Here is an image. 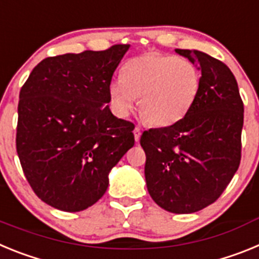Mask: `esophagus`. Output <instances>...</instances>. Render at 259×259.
I'll return each mask as SVG.
<instances>
[{
  "label": "esophagus",
  "instance_id": "1",
  "mask_svg": "<svg viewBox=\"0 0 259 259\" xmlns=\"http://www.w3.org/2000/svg\"><path fill=\"white\" fill-rule=\"evenodd\" d=\"M134 135H135V140H136V143H139V140H140V136H141V130H140V128L135 127Z\"/></svg>",
  "mask_w": 259,
  "mask_h": 259
}]
</instances>
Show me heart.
Wrapping results in <instances>:
<instances>
[{"label": "heart", "mask_w": 259, "mask_h": 259, "mask_svg": "<svg viewBox=\"0 0 259 259\" xmlns=\"http://www.w3.org/2000/svg\"><path fill=\"white\" fill-rule=\"evenodd\" d=\"M201 71L192 61L159 52L132 58L123 76L109 87L110 102L119 116H127L139 98V113L155 127H168L182 120L197 100Z\"/></svg>", "instance_id": "obj_1"}]
</instances>
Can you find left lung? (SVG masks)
Instances as JSON below:
<instances>
[{"label": "left lung", "mask_w": 259, "mask_h": 259, "mask_svg": "<svg viewBox=\"0 0 259 259\" xmlns=\"http://www.w3.org/2000/svg\"><path fill=\"white\" fill-rule=\"evenodd\" d=\"M175 52L198 65L200 93L182 120L145 131L140 144L154 202L189 214L218 200L239 168L244 104L227 65L200 50Z\"/></svg>", "instance_id": "8db88e82"}]
</instances>
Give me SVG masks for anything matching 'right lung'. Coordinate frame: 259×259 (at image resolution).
Wrapping results in <instances>:
<instances>
[{"instance_id":"obj_1","label":"right lung","mask_w":259,"mask_h":259,"mask_svg":"<svg viewBox=\"0 0 259 259\" xmlns=\"http://www.w3.org/2000/svg\"><path fill=\"white\" fill-rule=\"evenodd\" d=\"M128 48L48 57L20 89L18 157L31 188L50 206L71 212L92 206L106 192L110 170L134 146V123L107 105Z\"/></svg>"}]
</instances>
